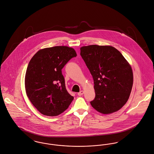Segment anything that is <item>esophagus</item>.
<instances>
[{
  "label": "esophagus",
  "mask_w": 154,
  "mask_h": 154,
  "mask_svg": "<svg viewBox=\"0 0 154 154\" xmlns=\"http://www.w3.org/2000/svg\"><path fill=\"white\" fill-rule=\"evenodd\" d=\"M83 94H84V91L82 90L81 91H80L79 92H78L77 93V94H78V95L79 96H81L82 95H83Z\"/></svg>",
  "instance_id": "34e87169"
}]
</instances>
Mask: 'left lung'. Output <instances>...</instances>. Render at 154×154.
Returning <instances> with one entry per match:
<instances>
[{
  "label": "left lung",
  "mask_w": 154,
  "mask_h": 154,
  "mask_svg": "<svg viewBox=\"0 0 154 154\" xmlns=\"http://www.w3.org/2000/svg\"><path fill=\"white\" fill-rule=\"evenodd\" d=\"M80 54L94 79L95 98L91 106L105 115L120 110L128 100L133 84L130 64L112 46H82Z\"/></svg>",
  "instance_id": "1"
}]
</instances>
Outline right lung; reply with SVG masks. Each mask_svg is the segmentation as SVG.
Listing matches in <instances>:
<instances>
[{
	"mask_svg": "<svg viewBox=\"0 0 154 154\" xmlns=\"http://www.w3.org/2000/svg\"><path fill=\"white\" fill-rule=\"evenodd\" d=\"M77 54L72 48L56 46L40 49L30 60L25 76L28 98L42 115L57 116L74 97L66 90L62 69Z\"/></svg>",
	"mask_w": 154,
	"mask_h": 154,
	"instance_id": "add662e5",
	"label": "right lung"
}]
</instances>
